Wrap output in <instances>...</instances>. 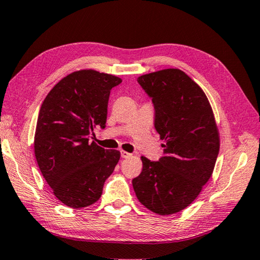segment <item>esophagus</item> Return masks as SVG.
Instances as JSON below:
<instances>
[{
	"instance_id": "34e87169",
	"label": "esophagus",
	"mask_w": 260,
	"mask_h": 260,
	"mask_svg": "<svg viewBox=\"0 0 260 260\" xmlns=\"http://www.w3.org/2000/svg\"><path fill=\"white\" fill-rule=\"evenodd\" d=\"M120 155H121V158H129L131 157V153L129 152H126V151H120Z\"/></svg>"
}]
</instances>
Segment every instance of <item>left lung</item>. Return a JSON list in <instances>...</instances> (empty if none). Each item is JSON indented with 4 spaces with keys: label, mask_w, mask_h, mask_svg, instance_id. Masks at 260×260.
<instances>
[{
    "label": "left lung",
    "mask_w": 260,
    "mask_h": 260,
    "mask_svg": "<svg viewBox=\"0 0 260 260\" xmlns=\"http://www.w3.org/2000/svg\"><path fill=\"white\" fill-rule=\"evenodd\" d=\"M154 109V128L165 141L158 161L141 157L142 173L132 183L139 201L159 215L185 209L214 171L219 135L208 99L179 69L138 78Z\"/></svg>",
    "instance_id": "obj_1"
}]
</instances>
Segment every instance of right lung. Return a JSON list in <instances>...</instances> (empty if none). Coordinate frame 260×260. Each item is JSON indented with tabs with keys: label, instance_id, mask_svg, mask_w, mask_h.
Wrapping results in <instances>:
<instances>
[{
	"label": "right lung",
	"instance_id": "add662e5",
	"mask_svg": "<svg viewBox=\"0 0 260 260\" xmlns=\"http://www.w3.org/2000/svg\"><path fill=\"white\" fill-rule=\"evenodd\" d=\"M119 77L79 70L46 95L35 132V157L54 196L70 208L96 202L120 152L89 143L94 128L106 127L110 91Z\"/></svg>",
	"mask_w": 260,
	"mask_h": 260
}]
</instances>
